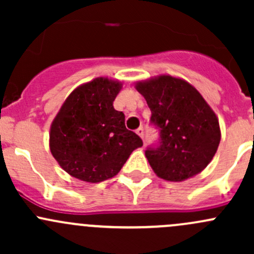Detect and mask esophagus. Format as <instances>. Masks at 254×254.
<instances>
[{
    "instance_id": "34e87169",
    "label": "esophagus",
    "mask_w": 254,
    "mask_h": 254,
    "mask_svg": "<svg viewBox=\"0 0 254 254\" xmlns=\"http://www.w3.org/2000/svg\"><path fill=\"white\" fill-rule=\"evenodd\" d=\"M136 134L139 135V136L141 137V139H143V129H142V127H139V129L136 130Z\"/></svg>"
}]
</instances>
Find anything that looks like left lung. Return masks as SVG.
Instances as JSON below:
<instances>
[{"label":"left lung","mask_w":254,"mask_h":254,"mask_svg":"<svg viewBox=\"0 0 254 254\" xmlns=\"http://www.w3.org/2000/svg\"><path fill=\"white\" fill-rule=\"evenodd\" d=\"M136 89L147 102L150 124L160 136L145 151L156 175L182 182L200 173L221 139L219 120L205 99L188 82L172 76L139 82Z\"/></svg>","instance_id":"obj_1"}]
</instances>
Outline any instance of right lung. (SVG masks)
Masks as SVG:
<instances>
[{
	"label": "right lung",
	"mask_w": 254,
	"mask_h": 254,
	"mask_svg": "<svg viewBox=\"0 0 254 254\" xmlns=\"http://www.w3.org/2000/svg\"><path fill=\"white\" fill-rule=\"evenodd\" d=\"M119 82L99 77L77 87L61 107L50 129V151L64 171L98 183L118 175L142 140L125 127L113 107Z\"/></svg>",
	"instance_id": "obj_1"
}]
</instances>
